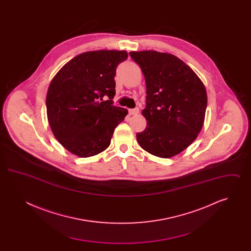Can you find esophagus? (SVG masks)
I'll use <instances>...</instances> for the list:
<instances>
[{"mask_svg": "<svg viewBox=\"0 0 251 251\" xmlns=\"http://www.w3.org/2000/svg\"><path fill=\"white\" fill-rule=\"evenodd\" d=\"M138 113H139V108H133V109H130L129 110V114L131 115V116L132 115H137Z\"/></svg>", "mask_w": 251, "mask_h": 251, "instance_id": "esophagus-1", "label": "esophagus"}]
</instances>
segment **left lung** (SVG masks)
<instances>
[{"mask_svg":"<svg viewBox=\"0 0 251 251\" xmlns=\"http://www.w3.org/2000/svg\"><path fill=\"white\" fill-rule=\"evenodd\" d=\"M143 72L147 98L140 147L152 155L170 158L190 146L201 131L207 93L199 76L177 56L156 50L131 51Z\"/></svg>","mask_w":251,"mask_h":251,"instance_id":"left-lung-1","label":"left lung"}]
</instances>
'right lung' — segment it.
I'll list each match as a JSON object with an SVG mask.
<instances>
[{
  "instance_id": "obj_1",
  "label": "right lung",
  "mask_w": 251,
  "mask_h": 251,
  "mask_svg": "<svg viewBox=\"0 0 251 251\" xmlns=\"http://www.w3.org/2000/svg\"><path fill=\"white\" fill-rule=\"evenodd\" d=\"M128 57L126 50L83 52L62 67L46 97L50 129L59 143L86 158L105 151L116 127L128 110L113 105L116 69ZM107 95V101L102 98Z\"/></svg>"
}]
</instances>
